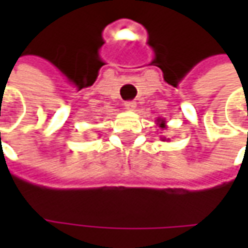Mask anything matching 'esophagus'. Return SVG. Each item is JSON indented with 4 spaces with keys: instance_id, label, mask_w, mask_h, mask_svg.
Masks as SVG:
<instances>
[{
    "instance_id": "1",
    "label": "esophagus",
    "mask_w": 248,
    "mask_h": 248,
    "mask_svg": "<svg viewBox=\"0 0 248 248\" xmlns=\"http://www.w3.org/2000/svg\"><path fill=\"white\" fill-rule=\"evenodd\" d=\"M124 106L127 110H134L135 108H137V103L134 102V101H126V102L124 103Z\"/></svg>"
}]
</instances>
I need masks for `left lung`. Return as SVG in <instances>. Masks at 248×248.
Masks as SVG:
<instances>
[{
    "instance_id": "left-lung-1",
    "label": "left lung",
    "mask_w": 248,
    "mask_h": 248,
    "mask_svg": "<svg viewBox=\"0 0 248 248\" xmlns=\"http://www.w3.org/2000/svg\"><path fill=\"white\" fill-rule=\"evenodd\" d=\"M156 122H158V124H159V127H161V129H166V121H165V119H156ZM162 140H170V138H165V137H163V138H161Z\"/></svg>"
}]
</instances>
